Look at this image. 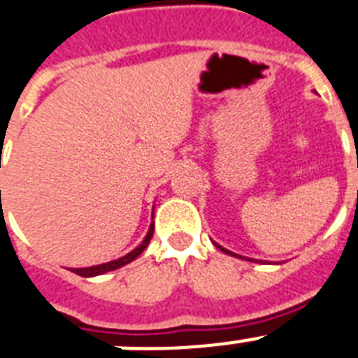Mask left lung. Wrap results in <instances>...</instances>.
I'll list each match as a JSON object with an SVG mask.
<instances>
[{"label":"left lung","mask_w":358,"mask_h":358,"mask_svg":"<svg viewBox=\"0 0 358 358\" xmlns=\"http://www.w3.org/2000/svg\"><path fill=\"white\" fill-rule=\"evenodd\" d=\"M214 245H216V247L220 248V250H223V252H225V254H229V256H238V254H234V252H231V250H227V248L220 247V245H217V243H214ZM238 257H241V256H238ZM241 259H245V257H241Z\"/></svg>","instance_id":"8db88e82"}]
</instances>
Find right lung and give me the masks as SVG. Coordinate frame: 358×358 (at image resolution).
Listing matches in <instances>:
<instances>
[{"label":"right lung","mask_w":358,"mask_h":358,"mask_svg":"<svg viewBox=\"0 0 358 358\" xmlns=\"http://www.w3.org/2000/svg\"><path fill=\"white\" fill-rule=\"evenodd\" d=\"M153 231H155V223H151V225H149L148 234H145V238H144V241H142V243L138 245L135 250H131V252L126 254L124 257L113 259V261H110V263H102V265L88 266V268H71V272H76L77 275H83V278H93V275H101V273L111 272V270H117V268H120V266L127 265V263H131L133 259H136V257L144 252L145 247H148L149 241H151V238H153Z\"/></svg>","instance_id":"right-lung-1"}]
</instances>
